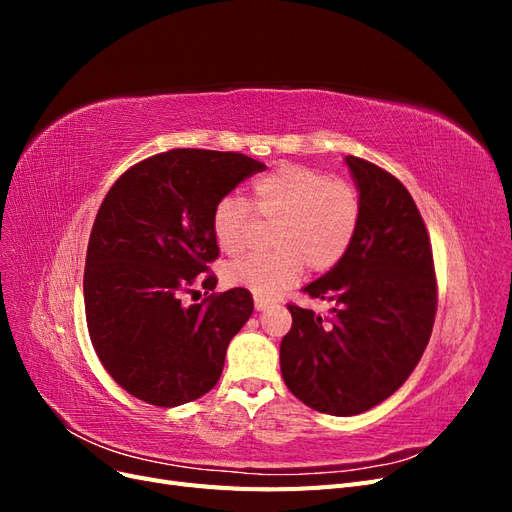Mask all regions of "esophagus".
<instances>
[{
    "label": "esophagus",
    "instance_id": "34e87169",
    "mask_svg": "<svg viewBox=\"0 0 512 512\" xmlns=\"http://www.w3.org/2000/svg\"><path fill=\"white\" fill-rule=\"evenodd\" d=\"M254 307H256V312H262V309H267V301L265 299H254Z\"/></svg>",
    "mask_w": 512,
    "mask_h": 512
}]
</instances>
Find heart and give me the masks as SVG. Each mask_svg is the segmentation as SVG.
Segmentation results:
<instances>
[{"instance_id": "obj_1", "label": "heart", "mask_w": 512, "mask_h": 512, "mask_svg": "<svg viewBox=\"0 0 512 512\" xmlns=\"http://www.w3.org/2000/svg\"><path fill=\"white\" fill-rule=\"evenodd\" d=\"M258 218L275 222L269 256H243L224 267V282L267 299L299 280L305 265L329 271L344 258L361 222V196L354 185L318 168L282 164L252 188ZM211 230L224 254L243 252L252 218L237 196H224L211 211Z\"/></svg>"}]
</instances>
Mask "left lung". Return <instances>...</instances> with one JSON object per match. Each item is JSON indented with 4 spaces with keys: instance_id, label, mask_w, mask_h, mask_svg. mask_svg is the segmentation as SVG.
Masks as SVG:
<instances>
[{
    "instance_id": "8db88e82",
    "label": "left lung",
    "mask_w": 512,
    "mask_h": 512,
    "mask_svg": "<svg viewBox=\"0 0 512 512\" xmlns=\"http://www.w3.org/2000/svg\"><path fill=\"white\" fill-rule=\"evenodd\" d=\"M344 162L361 196L359 230L344 258L303 288L331 303V314L288 305L292 329L280 346L290 393L333 416L374 408L408 380L438 305L431 245L410 192L376 164Z\"/></svg>"
}]
</instances>
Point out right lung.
<instances>
[{
    "instance_id": "add662e5",
    "label": "right lung",
    "mask_w": 512,
    "mask_h": 512,
    "mask_svg": "<svg viewBox=\"0 0 512 512\" xmlns=\"http://www.w3.org/2000/svg\"><path fill=\"white\" fill-rule=\"evenodd\" d=\"M262 168L243 153L173 149L132 166L102 200L83 277L87 329L108 374L151 406L209 393L230 339L254 312L245 288L192 305L181 294L220 254L215 203ZM215 284L213 275L203 280Z\"/></svg>"
}]
</instances>
